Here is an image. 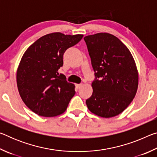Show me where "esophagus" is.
<instances>
[{"label": "esophagus", "mask_w": 157, "mask_h": 157, "mask_svg": "<svg viewBox=\"0 0 157 157\" xmlns=\"http://www.w3.org/2000/svg\"><path fill=\"white\" fill-rule=\"evenodd\" d=\"M75 86H76L77 88L79 89V88H80V87L82 86V84H75Z\"/></svg>", "instance_id": "34e87169"}]
</instances>
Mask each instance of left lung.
Wrapping results in <instances>:
<instances>
[{
  "label": "left lung",
  "mask_w": 157,
  "mask_h": 157,
  "mask_svg": "<svg viewBox=\"0 0 157 157\" xmlns=\"http://www.w3.org/2000/svg\"><path fill=\"white\" fill-rule=\"evenodd\" d=\"M84 39L95 72L87 107L103 118L116 116L136 94L139 75L134 58L125 45L111 34L98 33Z\"/></svg>",
  "instance_id": "left-lung-1"
}]
</instances>
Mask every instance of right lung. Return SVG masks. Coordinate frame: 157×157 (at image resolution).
Listing matches in <instances>:
<instances>
[{"instance_id":"right-lung-1","label":"right lung","mask_w":157,"mask_h":157,"mask_svg":"<svg viewBox=\"0 0 157 157\" xmlns=\"http://www.w3.org/2000/svg\"><path fill=\"white\" fill-rule=\"evenodd\" d=\"M82 34H46L34 42L23 54L18 66V92L25 105L36 114L52 117L64 112L75 94V85L59 74L63 53L75 46Z\"/></svg>"}]
</instances>
